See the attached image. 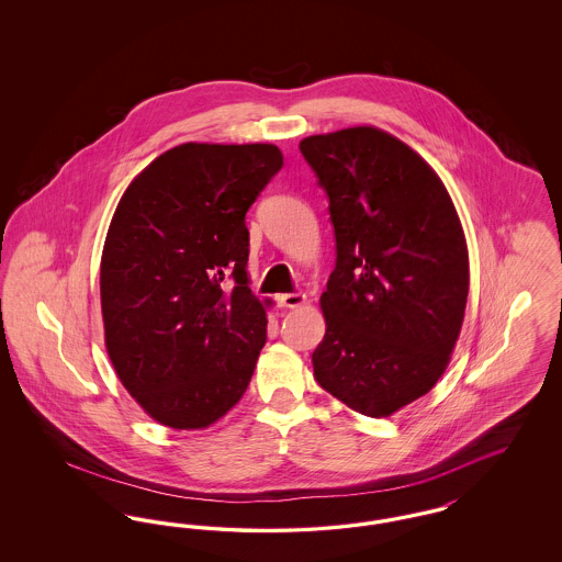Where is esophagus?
Returning a JSON list of instances; mask_svg holds the SVG:
<instances>
[{
	"label": "esophagus",
	"instance_id": "obj_1",
	"mask_svg": "<svg viewBox=\"0 0 562 562\" xmlns=\"http://www.w3.org/2000/svg\"><path fill=\"white\" fill-rule=\"evenodd\" d=\"M307 301V296L303 293H286L278 296V305L280 307H299Z\"/></svg>",
	"mask_w": 562,
	"mask_h": 562
}]
</instances>
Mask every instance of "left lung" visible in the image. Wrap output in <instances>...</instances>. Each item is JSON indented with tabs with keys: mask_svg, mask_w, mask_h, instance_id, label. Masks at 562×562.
<instances>
[{
	"mask_svg": "<svg viewBox=\"0 0 562 562\" xmlns=\"http://www.w3.org/2000/svg\"><path fill=\"white\" fill-rule=\"evenodd\" d=\"M328 195L337 263L321 296L314 376L367 417H390L436 385L470 289L465 236L428 161L373 126L299 143Z\"/></svg>",
	"mask_w": 562,
	"mask_h": 562,
	"instance_id": "left-lung-1",
	"label": "left lung"
}]
</instances>
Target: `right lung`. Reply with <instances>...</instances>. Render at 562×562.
<instances>
[{
  "instance_id": "right-lung-1",
  "label": "right lung",
  "mask_w": 562,
  "mask_h": 562,
  "mask_svg": "<svg viewBox=\"0 0 562 562\" xmlns=\"http://www.w3.org/2000/svg\"><path fill=\"white\" fill-rule=\"evenodd\" d=\"M282 164L268 143H183L115 209L101 259L105 346L161 426L209 428L250 383L268 318L248 289L244 216Z\"/></svg>"
}]
</instances>
